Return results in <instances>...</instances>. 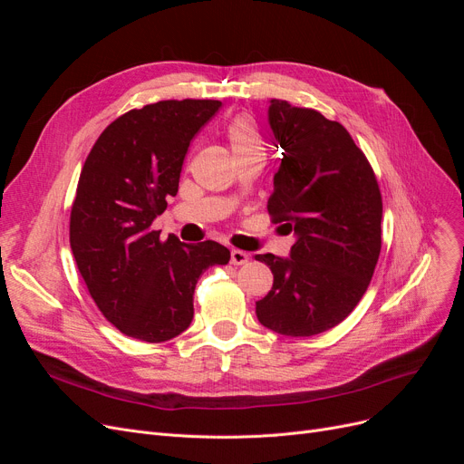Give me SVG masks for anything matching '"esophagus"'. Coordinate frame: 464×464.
<instances>
[{
	"label": "esophagus",
	"instance_id": "obj_1",
	"mask_svg": "<svg viewBox=\"0 0 464 464\" xmlns=\"http://www.w3.org/2000/svg\"><path fill=\"white\" fill-rule=\"evenodd\" d=\"M248 259H250V256L246 252L231 250V263L233 265H245V263H248Z\"/></svg>",
	"mask_w": 464,
	"mask_h": 464
}]
</instances>
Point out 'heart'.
Here are the masks:
<instances>
[{
    "label": "heart",
    "instance_id": "obj_1",
    "mask_svg": "<svg viewBox=\"0 0 464 464\" xmlns=\"http://www.w3.org/2000/svg\"><path fill=\"white\" fill-rule=\"evenodd\" d=\"M227 142L231 146V152L235 160L252 158V156H265V142L261 131L256 124V120L248 114H240L233 118L227 126Z\"/></svg>",
    "mask_w": 464,
    "mask_h": 464
}]
</instances>
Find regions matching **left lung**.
I'll return each mask as SVG.
<instances>
[{
  "mask_svg": "<svg viewBox=\"0 0 464 464\" xmlns=\"http://www.w3.org/2000/svg\"><path fill=\"white\" fill-rule=\"evenodd\" d=\"M269 124L284 156L266 210L297 240L291 257L256 256L275 276L256 314L275 333L312 336L348 318L371 284L382 250V193L343 124L284 100H271Z\"/></svg>",
  "mask_w": 464,
  "mask_h": 464,
  "instance_id": "1",
  "label": "left lung"
}]
</instances>
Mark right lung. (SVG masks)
<instances>
[{"mask_svg":"<svg viewBox=\"0 0 464 464\" xmlns=\"http://www.w3.org/2000/svg\"><path fill=\"white\" fill-rule=\"evenodd\" d=\"M222 107L167 100L118 116L92 146L69 218V242L97 308L124 334L165 343L193 318V291L229 250L160 238L154 218L175 198L191 139Z\"/></svg>","mask_w":464,"mask_h":464,"instance_id":"right-lung-1","label":"right lung"}]
</instances>
